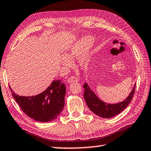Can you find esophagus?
Segmentation results:
<instances>
[{
    "label": "esophagus",
    "instance_id": "34e87169",
    "mask_svg": "<svg viewBox=\"0 0 151 151\" xmlns=\"http://www.w3.org/2000/svg\"><path fill=\"white\" fill-rule=\"evenodd\" d=\"M78 78L75 76H70V77L67 79L68 83H71V82H78Z\"/></svg>",
    "mask_w": 151,
    "mask_h": 151
}]
</instances>
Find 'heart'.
Listing matches in <instances>:
<instances>
[{"label":"heart","instance_id":"obj_1","mask_svg":"<svg viewBox=\"0 0 151 151\" xmlns=\"http://www.w3.org/2000/svg\"><path fill=\"white\" fill-rule=\"evenodd\" d=\"M93 41V38L90 37H85L80 39L72 46L69 51L64 54V56L60 58V63L63 67H69L71 65V60L73 58L80 55L84 50L87 48ZM90 60V51L86 50L80 55L78 58V63L82 67H86Z\"/></svg>","mask_w":151,"mask_h":151}]
</instances>
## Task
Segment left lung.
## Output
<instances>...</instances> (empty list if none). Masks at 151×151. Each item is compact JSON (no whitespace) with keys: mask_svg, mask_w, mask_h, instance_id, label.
I'll use <instances>...</instances> for the list:
<instances>
[{"mask_svg":"<svg viewBox=\"0 0 151 151\" xmlns=\"http://www.w3.org/2000/svg\"><path fill=\"white\" fill-rule=\"evenodd\" d=\"M83 88H84V99L90 110L99 116L109 119L120 113L131 102L135 93V84L125 101L113 105L106 104L105 103L101 101L90 89L87 83L84 84Z\"/></svg>","mask_w":151,"mask_h":151,"instance_id":"left-lung-1","label":"left lung"}]
</instances>
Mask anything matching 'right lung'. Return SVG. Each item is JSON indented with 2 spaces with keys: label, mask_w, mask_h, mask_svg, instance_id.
I'll return each instance as SVG.
<instances>
[{
  "label": "right lung",
  "mask_w": 151,
  "mask_h": 151,
  "mask_svg": "<svg viewBox=\"0 0 151 151\" xmlns=\"http://www.w3.org/2000/svg\"><path fill=\"white\" fill-rule=\"evenodd\" d=\"M9 87L12 95L22 110L36 121L50 122L55 119L63 111L66 88L61 80L54 81L45 91L31 97L19 96L14 93L10 86Z\"/></svg>",
  "instance_id": "1"
}]
</instances>
